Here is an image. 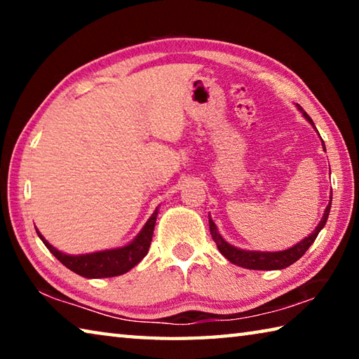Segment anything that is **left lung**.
<instances>
[{"label":"left lung","mask_w":359,"mask_h":359,"mask_svg":"<svg viewBox=\"0 0 359 359\" xmlns=\"http://www.w3.org/2000/svg\"><path fill=\"white\" fill-rule=\"evenodd\" d=\"M296 106H297V111H299L304 115V118H306L309 123L313 126V130L317 131V128H315V123L312 121V118L309 117L307 112L304 111V109L299 104H296ZM321 142H323V139H321ZM323 150L326 151L325 142H323ZM331 201H332V191H331V196H330V204L326 205L325 214H323V217H321V220L317 224V228H315L312 233L307 236V238H304L301 242H297V244L287 248V250H280V252H259V250H244V248L231 245V244H228V242L222 238V234L218 233L217 224L209 217V228H210L212 239L215 241L218 250H220V253L223 255V257L226 258L228 261H231V263H233V264H236V266L245 267V269H255V271L285 269V267H288V266H291L293 263H296V261L299 259L302 255L307 252V248L313 244L315 239H317V236H318L320 231L325 228V224L327 222V215H330V210H331Z\"/></svg>","instance_id":"left-lung-1"}]
</instances>
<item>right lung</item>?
Returning a JSON list of instances; mask_svg holds the SVG:
<instances>
[{"label": "right lung", "instance_id": "1", "mask_svg": "<svg viewBox=\"0 0 359 359\" xmlns=\"http://www.w3.org/2000/svg\"><path fill=\"white\" fill-rule=\"evenodd\" d=\"M156 215L158 208L155 209L154 214L150 215L142 229L139 231L136 238L128 242L126 245L85 255H69L60 252L52 244H48L44 239V236H42L38 229H36V233H38L39 239L44 242V245L50 250L53 257H55L60 263L68 267V269L76 272V274L85 278L117 277L121 274H126V272L133 269L137 263H141V259L147 255L149 247L151 244V236H154Z\"/></svg>", "mask_w": 359, "mask_h": 359}]
</instances>
